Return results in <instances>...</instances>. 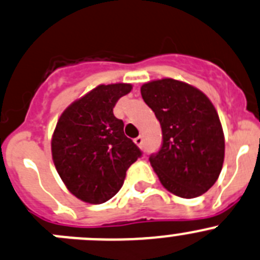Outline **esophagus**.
Listing matches in <instances>:
<instances>
[{
  "instance_id": "1",
  "label": "esophagus",
  "mask_w": 260,
  "mask_h": 260,
  "mask_svg": "<svg viewBox=\"0 0 260 260\" xmlns=\"http://www.w3.org/2000/svg\"><path fill=\"white\" fill-rule=\"evenodd\" d=\"M135 143H136V145H137V146H138V147H142V143H143V138H142V137H141V136H140V137L135 138Z\"/></svg>"
}]
</instances>
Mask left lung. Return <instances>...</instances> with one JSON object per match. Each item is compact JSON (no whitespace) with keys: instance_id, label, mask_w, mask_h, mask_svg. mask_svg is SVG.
<instances>
[{"instance_id":"8db88e82","label":"left lung","mask_w":260,"mask_h":260,"mask_svg":"<svg viewBox=\"0 0 260 260\" xmlns=\"http://www.w3.org/2000/svg\"><path fill=\"white\" fill-rule=\"evenodd\" d=\"M162 131V146L150 157L164 188L181 198H196L220 176L225 136L212 102L197 87L174 79L141 86Z\"/></svg>"}]
</instances>
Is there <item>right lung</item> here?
Instances as JSON below:
<instances>
[{"mask_svg":"<svg viewBox=\"0 0 260 260\" xmlns=\"http://www.w3.org/2000/svg\"><path fill=\"white\" fill-rule=\"evenodd\" d=\"M131 84L99 85L75 100L58 118L52 136L57 173L75 197L100 205L114 197L125 171L141 151L124 135V123L113 114L115 103Z\"/></svg>","mask_w":260,"mask_h":260,"instance_id":"add662e5","label":"right lung"}]
</instances>
